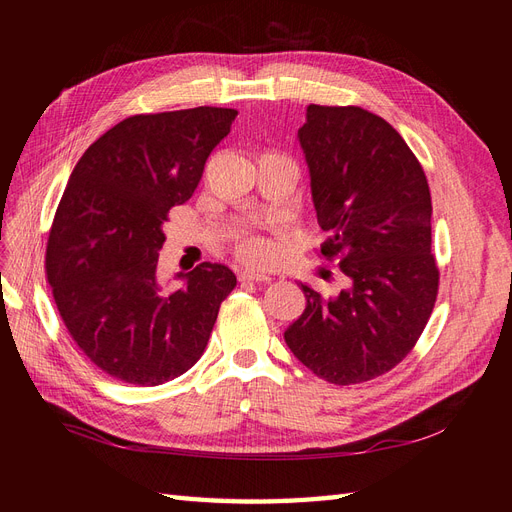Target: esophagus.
I'll list each match as a JSON object with an SVG mask.
<instances>
[{
	"instance_id": "esophagus-1",
	"label": "esophagus",
	"mask_w": 512,
	"mask_h": 512,
	"mask_svg": "<svg viewBox=\"0 0 512 512\" xmlns=\"http://www.w3.org/2000/svg\"><path fill=\"white\" fill-rule=\"evenodd\" d=\"M269 280H271L269 275H262V273H256V271H241V273H239V282L265 284V282H269Z\"/></svg>"
}]
</instances>
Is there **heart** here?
Here are the masks:
<instances>
[{"label":"heart","mask_w":512,"mask_h":512,"mask_svg":"<svg viewBox=\"0 0 512 512\" xmlns=\"http://www.w3.org/2000/svg\"><path fill=\"white\" fill-rule=\"evenodd\" d=\"M232 252H235L237 260H241L243 265L254 267V269H265V267H271L277 260V256H280V245L265 235L241 232V235H237L235 241H232Z\"/></svg>","instance_id":"b5f03b06"}]
</instances>
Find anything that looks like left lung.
I'll list each match as a JSON object with an SVG mask.
<instances>
[{"label":"left lung","mask_w":512,"mask_h":512,"mask_svg":"<svg viewBox=\"0 0 512 512\" xmlns=\"http://www.w3.org/2000/svg\"><path fill=\"white\" fill-rule=\"evenodd\" d=\"M299 141L329 232L318 256L339 260L350 286L329 299L303 286L284 339L318 378L361 384L406 359L436 305L429 183L399 132L361 106L309 104Z\"/></svg>","instance_id":"left-lung-1"}]
</instances>
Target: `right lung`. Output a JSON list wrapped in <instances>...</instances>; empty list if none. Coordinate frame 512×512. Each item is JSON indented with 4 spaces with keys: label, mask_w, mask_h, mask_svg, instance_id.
<instances>
[{
    "label": "right lung",
    "mask_w": 512,
    "mask_h": 512,
    "mask_svg": "<svg viewBox=\"0 0 512 512\" xmlns=\"http://www.w3.org/2000/svg\"><path fill=\"white\" fill-rule=\"evenodd\" d=\"M235 117L215 106L134 115L72 170L46 241V282L74 344L115 380L158 386L185 374L237 286L213 262L170 294L156 282L168 211L192 198Z\"/></svg>",
    "instance_id": "add662e5"
}]
</instances>
